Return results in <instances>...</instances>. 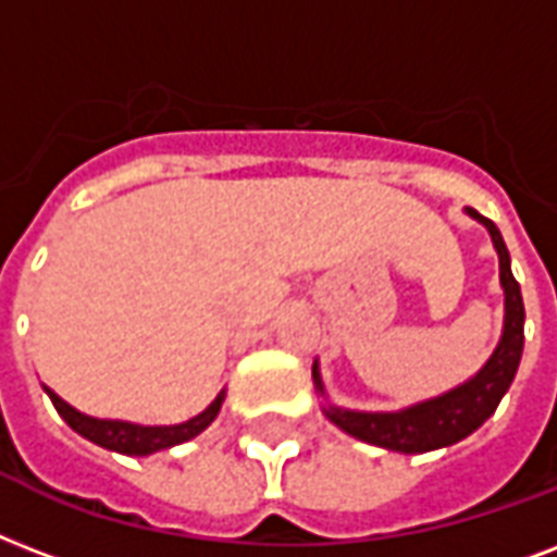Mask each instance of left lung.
I'll return each mask as SVG.
<instances>
[{"label": "left lung", "mask_w": 557, "mask_h": 557, "mask_svg": "<svg viewBox=\"0 0 557 557\" xmlns=\"http://www.w3.org/2000/svg\"><path fill=\"white\" fill-rule=\"evenodd\" d=\"M467 212L479 219L491 231L494 248L499 253V280L505 288V330L503 342L487 359V364L465 382L456 392L435 397L430 403H420L414 409L406 411H388V414H371V411H347L330 406L326 418L333 420L338 430L354 435L359 441H368L373 447L394 449V453H430V449L449 447L456 441L467 438L470 432L479 430L491 414L496 411L503 394L515 380L517 364L523 356V295H520V283L511 274V257L505 248L503 233L496 231V224L485 215H479L473 207ZM315 385L321 388L318 371H312ZM324 392V388H321Z\"/></svg>", "instance_id": "obj_1"}]
</instances>
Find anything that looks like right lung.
Instances as JSON below:
<instances>
[{"label": "right lung", "mask_w": 557, "mask_h": 557, "mask_svg": "<svg viewBox=\"0 0 557 557\" xmlns=\"http://www.w3.org/2000/svg\"><path fill=\"white\" fill-rule=\"evenodd\" d=\"M46 394L52 397L54 409L61 414L72 430L84 435L92 444H99L104 449H113V453H125V456H151L157 449L175 447V444H184V441L195 438L198 432H203L210 426L219 409H222L224 394H219L215 400L207 406V409L198 414V418L186 420V423H177V426H137V423H122V420H99V418H87L63 403L54 392L46 388Z\"/></svg>", "instance_id": "add662e5"}]
</instances>
